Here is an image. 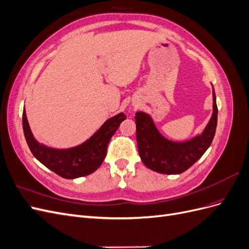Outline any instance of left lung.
Segmentation results:
<instances>
[{"label": "left lung", "mask_w": 249, "mask_h": 249, "mask_svg": "<svg viewBox=\"0 0 249 249\" xmlns=\"http://www.w3.org/2000/svg\"><path fill=\"white\" fill-rule=\"evenodd\" d=\"M218 108L213 89V114L205 131L199 136L185 142H173L157 130L152 117L137 112L136 138L139 156L149 169L164 175H178L190 168L206 153L215 136Z\"/></svg>", "instance_id": "left-lung-1"}]
</instances>
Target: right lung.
<instances>
[{
	"label": "right lung",
	"mask_w": 249,
	"mask_h": 249,
	"mask_svg": "<svg viewBox=\"0 0 249 249\" xmlns=\"http://www.w3.org/2000/svg\"><path fill=\"white\" fill-rule=\"evenodd\" d=\"M125 118L124 113H119L108 119L99 131L83 144L67 149L51 148L37 142L30 130L25 110L22 112V129L28 146L37 160L60 177L77 178L90 175L101 166L107 155L111 137Z\"/></svg>",
	"instance_id": "obj_1"
}]
</instances>
